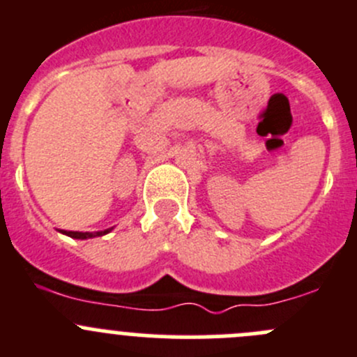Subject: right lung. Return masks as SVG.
<instances>
[{"label":"right lung","mask_w":357,"mask_h":357,"mask_svg":"<svg viewBox=\"0 0 357 357\" xmlns=\"http://www.w3.org/2000/svg\"><path fill=\"white\" fill-rule=\"evenodd\" d=\"M110 229H105V231H98V233H80V231H63L64 235L71 236V238H79V240H86V238H93V236H101L107 235Z\"/></svg>","instance_id":"obj_1"}]
</instances>
